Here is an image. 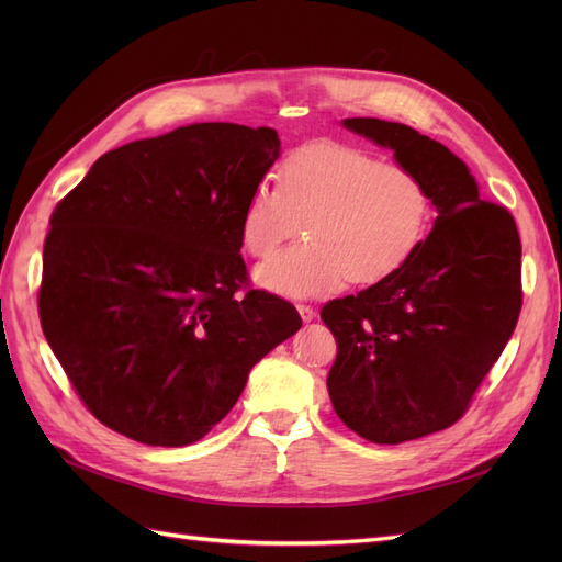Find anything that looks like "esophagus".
<instances>
[{
  "instance_id": "esophagus-1",
  "label": "esophagus",
  "mask_w": 562,
  "mask_h": 562,
  "mask_svg": "<svg viewBox=\"0 0 562 562\" xmlns=\"http://www.w3.org/2000/svg\"><path fill=\"white\" fill-rule=\"evenodd\" d=\"M297 312H300V316H302V321H312L314 316H316V310L312 307V304H297Z\"/></svg>"
}]
</instances>
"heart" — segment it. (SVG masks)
I'll return each instance as SVG.
<instances>
[{
    "mask_svg": "<svg viewBox=\"0 0 562 562\" xmlns=\"http://www.w3.org/2000/svg\"><path fill=\"white\" fill-rule=\"evenodd\" d=\"M277 190L258 182L241 209V246L267 258L300 223L307 241L255 271L267 291L291 297L333 291L342 281L375 285L417 252L431 220L424 178L345 143H310L281 159Z\"/></svg>",
    "mask_w": 562,
    "mask_h": 562,
    "instance_id": "heart-1",
    "label": "heart"
}]
</instances>
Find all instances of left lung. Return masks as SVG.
I'll return each instance as SVG.
<instances>
[{"mask_svg": "<svg viewBox=\"0 0 562 562\" xmlns=\"http://www.w3.org/2000/svg\"><path fill=\"white\" fill-rule=\"evenodd\" d=\"M345 126L394 149L438 211L394 277L321 310L337 342L328 372L337 417L370 443L396 446L462 419L502 356L522 307L520 236L446 145L382 119Z\"/></svg>", "mask_w": 562, "mask_h": 562, "instance_id": "left-lung-1", "label": "left lung"}]
</instances>
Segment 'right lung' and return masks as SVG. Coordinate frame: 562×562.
<instances>
[{
  "mask_svg": "<svg viewBox=\"0 0 562 562\" xmlns=\"http://www.w3.org/2000/svg\"><path fill=\"white\" fill-rule=\"evenodd\" d=\"M279 147L267 126H182L108 151L58 201L42 330L112 431L194 443L239 401L250 368L300 330L291 302L252 291L239 252L241 209Z\"/></svg>",
  "mask_w": 562,
  "mask_h": 562,
  "instance_id": "obj_1",
  "label": "right lung"
}]
</instances>
